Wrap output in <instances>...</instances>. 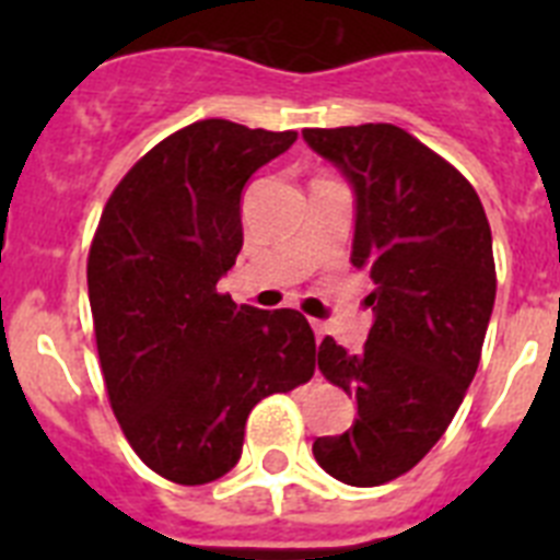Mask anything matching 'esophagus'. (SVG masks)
<instances>
[{
  "label": "esophagus",
  "instance_id": "esophagus-1",
  "mask_svg": "<svg viewBox=\"0 0 560 560\" xmlns=\"http://www.w3.org/2000/svg\"><path fill=\"white\" fill-rule=\"evenodd\" d=\"M311 325H314L316 341H323V339H325V325H323V323H311Z\"/></svg>",
  "mask_w": 560,
  "mask_h": 560
}]
</instances>
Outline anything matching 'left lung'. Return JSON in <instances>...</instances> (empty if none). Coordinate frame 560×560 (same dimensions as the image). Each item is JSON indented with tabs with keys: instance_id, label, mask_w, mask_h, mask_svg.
Returning a JSON list of instances; mask_svg holds the SVG:
<instances>
[{
	"instance_id": "8db88e82",
	"label": "left lung",
	"mask_w": 560,
	"mask_h": 560,
	"mask_svg": "<svg viewBox=\"0 0 560 560\" xmlns=\"http://www.w3.org/2000/svg\"><path fill=\"white\" fill-rule=\"evenodd\" d=\"M355 196L350 264L375 291L361 353L325 336L316 364L355 398V423L316 438L330 477L373 488L407 474L443 438L474 381L497 300L491 226L463 173L389 122L305 128Z\"/></svg>"
}]
</instances>
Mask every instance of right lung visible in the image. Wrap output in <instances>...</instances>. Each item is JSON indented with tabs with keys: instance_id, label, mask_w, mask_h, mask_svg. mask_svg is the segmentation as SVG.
Listing matches in <instances>:
<instances>
[{
	"instance_id": "1",
	"label": "right lung",
	"mask_w": 560,
	"mask_h": 560,
	"mask_svg": "<svg viewBox=\"0 0 560 560\" xmlns=\"http://www.w3.org/2000/svg\"><path fill=\"white\" fill-rule=\"evenodd\" d=\"M296 131L199 120L142 156L97 224L89 305L112 409L160 477L205 485L235 468L252 407L314 375L300 311L219 294L244 246L241 192Z\"/></svg>"
}]
</instances>
